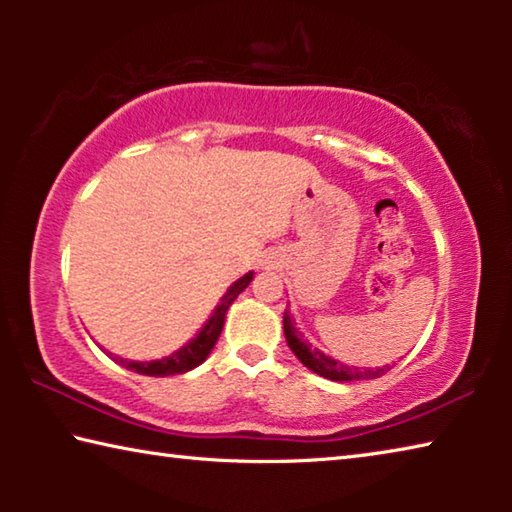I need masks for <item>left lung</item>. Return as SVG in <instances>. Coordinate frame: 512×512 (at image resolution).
I'll return each instance as SVG.
<instances>
[{"label":"left lung","mask_w":512,"mask_h":512,"mask_svg":"<svg viewBox=\"0 0 512 512\" xmlns=\"http://www.w3.org/2000/svg\"><path fill=\"white\" fill-rule=\"evenodd\" d=\"M284 336H287V343L289 348L293 350V354L305 363L309 370H314L316 375L325 377V379H332V381H359V379H375L379 375H384L388 370L384 368H377V370H366V368H352V366H345L341 361H334L332 357H325L323 352L311 348L307 341H302V336L296 327H293L291 318L284 316Z\"/></svg>","instance_id":"left-lung-1"}]
</instances>
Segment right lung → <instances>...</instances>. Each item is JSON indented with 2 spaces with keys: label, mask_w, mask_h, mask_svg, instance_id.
Masks as SVG:
<instances>
[{
  "label": "right lung",
  "mask_w": 512,
  "mask_h": 512,
  "mask_svg": "<svg viewBox=\"0 0 512 512\" xmlns=\"http://www.w3.org/2000/svg\"><path fill=\"white\" fill-rule=\"evenodd\" d=\"M250 280H253V273L244 275L239 282L232 284L228 293H225V296L221 298L219 307L214 309L212 318L207 320V325L201 329V334H198L192 343H187L185 348L173 352L171 357L160 359V361H144V363L119 359V363H121V366H126L128 370H135V372H140V375H149V377L183 375V372L201 366V363L207 359V354L212 352L214 343L219 341L221 329H223V320H225V311H228V307L232 305V302H235L239 293L248 287Z\"/></svg>",
  "instance_id": "obj_1"
}]
</instances>
